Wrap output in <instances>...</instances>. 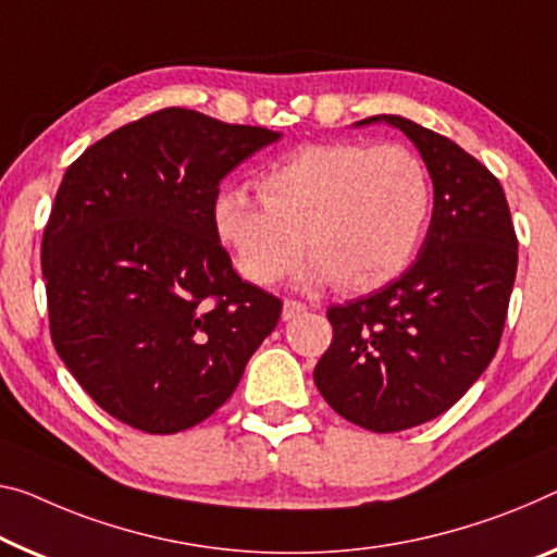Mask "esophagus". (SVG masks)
<instances>
[{"label":"esophagus","mask_w":557,"mask_h":557,"mask_svg":"<svg viewBox=\"0 0 557 557\" xmlns=\"http://www.w3.org/2000/svg\"><path fill=\"white\" fill-rule=\"evenodd\" d=\"M304 311H306V304L290 301V298H286V301H284V319L286 321L294 319V315H298V313H304Z\"/></svg>","instance_id":"obj_1"}]
</instances>
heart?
Wrapping results in <instances>:
<instances>
[{
	"mask_svg": "<svg viewBox=\"0 0 557 557\" xmlns=\"http://www.w3.org/2000/svg\"><path fill=\"white\" fill-rule=\"evenodd\" d=\"M261 199L224 186L211 203L219 242L251 284L286 278L313 256L311 281L371 290L404 271L433 209L423 159L400 144H315L259 178Z\"/></svg>",
	"mask_w": 557,
	"mask_h": 557,
	"instance_id": "obj_1",
	"label": "heart"
}]
</instances>
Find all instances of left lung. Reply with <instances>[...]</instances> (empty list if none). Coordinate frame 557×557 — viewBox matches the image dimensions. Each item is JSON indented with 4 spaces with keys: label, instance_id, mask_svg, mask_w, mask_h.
Listing matches in <instances>:
<instances>
[{
    "label": "left lung",
    "instance_id": "left-lung-1",
    "mask_svg": "<svg viewBox=\"0 0 557 557\" xmlns=\"http://www.w3.org/2000/svg\"><path fill=\"white\" fill-rule=\"evenodd\" d=\"M404 132L433 178V219L418 259L373 294L326 315L333 338L313 368L326 404L373 433L433 421L481 379L500 346L518 236L503 186L481 161L425 126Z\"/></svg>",
    "mask_w": 557,
    "mask_h": 557
}]
</instances>
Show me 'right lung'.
I'll use <instances>...</instances> for the list:
<instances>
[{
	"instance_id": "right-lung-1",
	"label": "right lung",
	"mask_w": 557,
	"mask_h": 557,
	"mask_svg": "<svg viewBox=\"0 0 557 557\" xmlns=\"http://www.w3.org/2000/svg\"><path fill=\"white\" fill-rule=\"evenodd\" d=\"M281 134L169 107L82 153L41 236L49 333L94 404L136 431L207 421L281 319L211 221L221 178Z\"/></svg>"
}]
</instances>
